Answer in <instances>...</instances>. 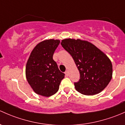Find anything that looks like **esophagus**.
Returning a JSON list of instances; mask_svg holds the SVG:
<instances>
[{
    "instance_id": "1",
    "label": "esophagus",
    "mask_w": 125,
    "mask_h": 125,
    "mask_svg": "<svg viewBox=\"0 0 125 125\" xmlns=\"http://www.w3.org/2000/svg\"><path fill=\"white\" fill-rule=\"evenodd\" d=\"M65 74L67 76H69V71H68V70H66L65 72Z\"/></svg>"
}]
</instances>
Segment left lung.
I'll return each instance as SVG.
<instances>
[{"label":"left lung","mask_w":125,"mask_h":125,"mask_svg":"<svg viewBox=\"0 0 125 125\" xmlns=\"http://www.w3.org/2000/svg\"><path fill=\"white\" fill-rule=\"evenodd\" d=\"M62 47L71 55L80 73L74 82L80 93L92 96L101 92L110 82L113 65L109 58L87 41L67 38L61 41Z\"/></svg>","instance_id":"1"}]
</instances>
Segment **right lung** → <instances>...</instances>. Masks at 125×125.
Listing matches in <instances>:
<instances>
[{"label": "right lung", "instance_id": "obj_1", "mask_svg": "<svg viewBox=\"0 0 125 125\" xmlns=\"http://www.w3.org/2000/svg\"><path fill=\"white\" fill-rule=\"evenodd\" d=\"M59 40H46L38 43L31 53L26 66V77L38 94L49 97L56 93L65 74L53 60Z\"/></svg>", "mask_w": 125, "mask_h": 125}]
</instances>
